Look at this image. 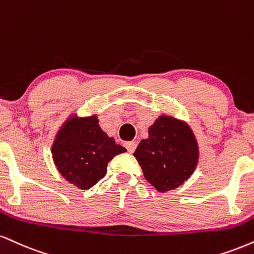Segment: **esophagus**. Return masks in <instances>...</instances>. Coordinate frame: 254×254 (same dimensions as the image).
I'll return each instance as SVG.
<instances>
[{"label": "esophagus", "instance_id": "obj_1", "mask_svg": "<svg viewBox=\"0 0 254 254\" xmlns=\"http://www.w3.org/2000/svg\"><path fill=\"white\" fill-rule=\"evenodd\" d=\"M125 146H127V151L130 152V154H132L133 151L136 150V146H137V144H136V142H127L125 143Z\"/></svg>", "mask_w": 254, "mask_h": 254}]
</instances>
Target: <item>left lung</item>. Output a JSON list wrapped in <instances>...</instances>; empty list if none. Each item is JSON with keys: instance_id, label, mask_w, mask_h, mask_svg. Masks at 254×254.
Returning <instances> with one entry per match:
<instances>
[{"instance_id": "left-lung-1", "label": "left lung", "mask_w": 254, "mask_h": 254, "mask_svg": "<svg viewBox=\"0 0 254 254\" xmlns=\"http://www.w3.org/2000/svg\"><path fill=\"white\" fill-rule=\"evenodd\" d=\"M148 132L133 152L145 180L160 193L182 186L193 175L200 156L191 127L187 122L161 115Z\"/></svg>"}]
</instances>
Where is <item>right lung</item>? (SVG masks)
Instances as JSON below:
<instances>
[{"mask_svg":"<svg viewBox=\"0 0 254 254\" xmlns=\"http://www.w3.org/2000/svg\"><path fill=\"white\" fill-rule=\"evenodd\" d=\"M97 115L72 114L59 127L52 144V157L58 172L79 189H90L105 176L108 163L127 151L116 144L99 127Z\"/></svg>","mask_w":254,"mask_h":254,"instance_id":"1","label":"right lung"}]
</instances>
